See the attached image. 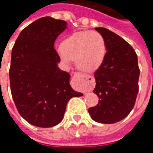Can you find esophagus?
<instances>
[{"label": "esophagus", "mask_w": 153, "mask_h": 153, "mask_svg": "<svg viewBox=\"0 0 153 153\" xmlns=\"http://www.w3.org/2000/svg\"><path fill=\"white\" fill-rule=\"evenodd\" d=\"M74 79H76V86L81 91L86 92L90 88V77L81 73L74 74Z\"/></svg>", "instance_id": "1"}]
</instances>
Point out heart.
Listing matches in <instances>:
<instances>
[{"mask_svg": "<svg viewBox=\"0 0 153 153\" xmlns=\"http://www.w3.org/2000/svg\"><path fill=\"white\" fill-rule=\"evenodd\" d=\"M59 54L64 63L75 60L80 70L93 73L99 69L105 59V39L97 31L77 32L61 42Z\"/></svg>", "mask_w": 153, "mask_h": 153, "instance_id": "heart-1", "label": "heart"}]
</instances>
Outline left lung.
Returning a JSON list of instances; mask_svg holds the SVG:
<instances>
[{
  "label": "left lung",
  "instance_id": "left-lung-1",
  "mask_svg": "<svg viewBox=\"0 0 153 153\" xmlns=\"http://www.w3.org/2000/svg\"><path fill=\"white\" fill-rule=\"evenodd\" d=\"M106 42L103 63L94 74L93 93L99 97L88 113L93 120L113 124L125 119L134 108L138 92V57L129 44L109 29L96 28Z\"/></svg>",
  "mask_w": 153,
  "mask_h": 153
}]
</instances>
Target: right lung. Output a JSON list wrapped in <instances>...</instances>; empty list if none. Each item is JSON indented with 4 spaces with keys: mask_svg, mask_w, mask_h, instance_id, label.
<instances>
[{
    "mask_svg": "<svg viewBox=\"0 0 153 153\" xmlns=\"http://www.w3.org/2000/svg\"><path fill=\"white\" fill-rule=\"evenodd\" d=\"M66 28L61 19H38L22 30L12 49V97L20 115L34 126L58 125L69 100L83 96L70 86V74L57 66L60 58L54 43Z\"/></svg>",
    "mask_w": 153,
    "mask_h": 153,
    "instance_id": "1",
    "label": "right lung"
}]
</instances>
